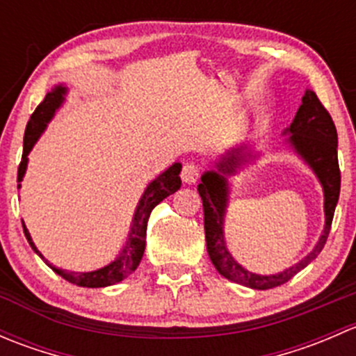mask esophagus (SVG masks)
<instances>
[{"label":"esophagus","instance_id":"34e87169","mask_svg":"<svg viewBox=\"0 0 356 356\" xmlns=\"http://www.w3.org/2000/svg\"><path fill=\"white\" fill-rule=\"evenodd\" d=\"M200 174H201V168L198 165L184 163V167H182V172H181V177L186 184H195V182L200 179Z\"/></svg>","mask_w":356,"mask_h":356}]
</instances>
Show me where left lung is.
<instances>
[{
    "label": "left lung",
    "instance_id": "8db88e82",
    "mask_svg": "<svg viewBox=\"0 0 356 356\" xmlns=\"http://www.w3.org/2000/svg\"><path fill=\"white\" fill-rule=\"evenodd\" d=\"M282 136H288L286 143L312 168L315 177L321 182L322 191H324V231L314 250L307 257L301 258L298 264L291 265L277 274H257V272H251L243 267L225 245L224 224L229 207V195H231L227 177L236 175L246 163L257 160L258 153L253 152L250 146L241 145L229 149L215 163V170H207L201 175V182L198 184V193L203 201L204 211L207 251L211 264L215 265L218 274L224 275L225 279L251 289H270L284 284L294 274H298L301 268H305L312 260L317 258V254L321 253L327 241L334 210H336L337 200H339L341 172L339 163H337L336 125H334L329 111L324 108L321 99L312 89L305 91V96L301 98V106L298 108L289 127L282 132Z\"/></svg>",
    "mask_w": 356,
    "mask_h": 356
}]
</instances>
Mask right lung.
I'll return each instance as SVG.
<instances>
[{
  "label": "right lung",
  "instance_id": "1",
  "mask_svg": "<svg viewBox=\"0 0 356 356\" xmlns=\"http://www.w3.org/2000/svg\"><path fill=\"white\" fill-rule=\"evenodd\" d=\"M68 92V88L63 84L55 86L51 91L46 95V98L42 99L38 105V108L34 110V113L31 115V120L27 122V127H25L24 134V153H22V161L19 165V175H17V182L20 189V182L24 181L25 170H27L29 163V153L34 148V145L38 143V139L41 138V134L44 132V129L48 127V124L51 122V118L55 117L56 110L63 105L65 102V96ZM181 168L182 165L179 161L172 163L170 167L165 172H161L158 177L153 179L148 186H146L145 193H143L141 200H139L138 207H136L134 217H132L131 231H129L127 241L124 243L122 250L118 251L117 257L110 261L108 265L102 268H96L91 272H68L63 268L55 267V265L49 264L44 257L41 254V251L38 250L31 238V232L27 231L24 224V232L25 238H27L29 245L32 250L53 268L58 275H62L63 279L75 286H82V288H106V286H113L117 282L124 281L125 277L132 274V272L138 268L139 261H141L143 254H145V246H146V225H148L149 213H152L153 208L156 207L160 201H163L167 196H170L172 193L177 191L181 188Z\"/></svg>",
  "mask_w": 356,
  "mask_h": 356
}]
</instances>
